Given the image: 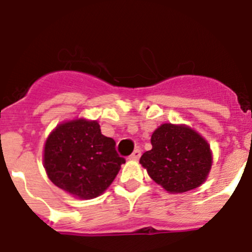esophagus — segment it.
Listing matches in <instances>:
<instances>
[{
    "mask_svg": "<svg viewBox=\"0 0 252 252\" xmlns=\"http://www.w3.org/2000/svg\"><path fill=\"white\" fill-rule=\"evenodd\" d=\"M140 156H141V150L140 149H135V150L133 151V154L129 156V158H130V160H138V158H140Z\"/></svg>",
    "mask_w": 252,
    "mask_h": 252,
    "instance_id": "34e87169",
    "label": "esophagus"
}]
</instances>
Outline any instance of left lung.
<instances>
[{
  "label": "left lung",
  "instance_id": "obj_1",
  "mask_svg": "<svg viewBox=\"0 0 252 252\" xmlns=\"http://www.w3.org/2000/svg\"><path fill=\"white\" fill-rule=\"evenodd\" d=\"M151 145L140 163L166 191L182 193L206 181L212 166L211 149L191 128L162 124L151 135Z\"/></svg>",
  "mask_w": 252,
  "mask_h": 252
}]
</instances>
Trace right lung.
I'll return each mask as SVG.
<instances>
[{"instance_id": "right-lung-1", "label": "right lung", "mask_w": 252, "mask_h": 252, "mask_svg": "<svg viewBox=\"0 0 252 252\" xmlns=\"http://www.w3.org/2000/svg\"><path fill=\"white\" fill-rule=\"evenodd\" d=\"M124 162L116 141L101 133L96 121L60 124L44 148V167L51 182L82 199L103 193Z\"/></svg>"}]
</instances>
